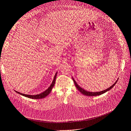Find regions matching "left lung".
<instances>
[{
    "instance_id": "obj_1",
    "label": "left lung",
    "mask_w": 131,
    "mask_h": 131,
    "mask_svg": "<svg viewBox=\"0 0 131 131\" xmlns=\"http://www.w3.org/2000/svg\"><path fill=\"white\" fill-rule=\"evenodd\" d=\"M72 79H73V81H74L75 85V86H76L77 89L79 91H80V92L81 93H82L83 94H84V95H85V96H99V95H101V94H103V93H105L106 92H107V91H109L110 89H112L113 88V87L115 86V85L116 84V82L117 81V80L115 81V82H114V84L113 85H112L110 87H109V88H108V89L105 90L100 91V92H89V91H86V90H84V89H83L82 88H81V87H80V86H79V85L77 84V82L75 81V80H74V79L73 77H72Z\"/></svg>"
}]
</instances>
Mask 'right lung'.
Here are the masks:
<instances>
[{"instance_id":"add662e5","label":"right lung","mask_w":131,"mask_h":131,"mask_svg":"<svg viewBox=\"0 0 131 131\" xmlns=\"http://www.w3.org/2000/svg\"><path fill=\"white\" fill-rule=\"evenodd\" d=\"M57 72L56 74H55L54 78H53V80L52 83H51V85L49 87V88L47 89V90H46L45 91H43V92H42L40 94H35V95H30V94H23V93H20V92H18L16 91H16V92L17 93L22 95V96H25V97L29 98H31V99H37V100H38V99H42V98H45L47 96H48L49 94L51 92V90H52L53 87L54 86V84H55V81H56V76H57Z\"/></svg>"}]
</instances>
